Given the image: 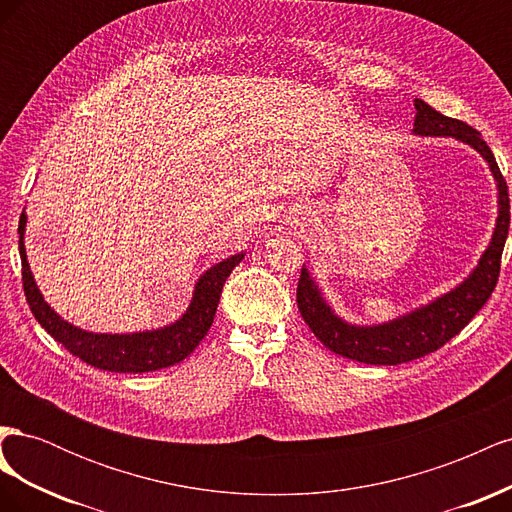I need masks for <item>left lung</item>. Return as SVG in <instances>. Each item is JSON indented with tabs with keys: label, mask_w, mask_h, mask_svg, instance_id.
Segmentation results:
<instances>
[{
	"label": "left lung",
	"mask_w": 512,
	"mask_h": 512,
	"mask_svg": "<svg viewBox=\"0 0 512 512\" xmlns=\"http://www.w3.org/2000/svg\"><path fill=\"white\" fill-rule=\"evenodd\" d=\"M414 108V134L453 136L457 141L474 147L489 162L491 173L495 181H498V222H495L489 247L466 282H461L455 290L442 294L433 303L418 307L414 312L391 322L376 324V327H356V324H348L346 320L335 316L329 303L322 299V294L316 282L309 277L307 269H301L297 303L307 327L314 331V335L331 352L367 365L408 363L442 348L448 339H453L491 297L495 284H498L502 250L508 237V185L489 145L468 123L438 113L436 108H431L423 100L416 98Z\"/></svg>",
	"instance_id": "8db88e82"
}]
</instances>
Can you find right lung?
<instances>
[{"label": "right lung", "instance_id": "add662e5", "mask_svg": "<svg viewBox=\"0 0 512 512\" xmlns=\"http://www.w3.org/2000/svg\"><path fill=\"white\" fill-rule=\"evenodd\" d=\"M23 235L25 213L21 215L19 222L23 290L29 309H32V314L42 324V329L49 333L55 342H59L70 354L79 356L87 365L104 371H117V374H143V371H156L183 361L185 356L203 342V337L211 329L215 309H218L222 297L224 282L228 280L232 269L243 260V254H235L200 275L188 312H185L175 324H168V327L158 331L128 335L87 333L79 327H72L70 322L61 320L53 309L44 303L42 294L34 282V275L29 271Z\"/></svg>", "mask_w": 512, "mask_h": 512}]
</instances>
